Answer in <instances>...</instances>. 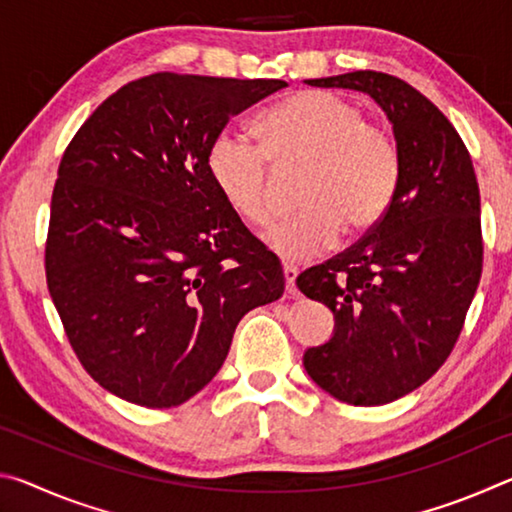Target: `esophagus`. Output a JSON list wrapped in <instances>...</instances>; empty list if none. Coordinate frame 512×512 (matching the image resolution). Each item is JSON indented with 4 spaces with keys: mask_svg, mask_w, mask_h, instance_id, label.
<instances>
[{
    "mask_svg": "<svg viewBox=\"0 0 512 512\" xmlns=\"http://www.w3.org/2000/svg\"><path fill=\"white\" fill-rule=\"evenodd\" d=\"M296 277H298V268L291 266V264H284V282H287V293H289L291 298L298 296Z\"/></svg>",
    "mask_w": 512,
    "mask_h": 512,
    "instance_id": "34e87169",
    "label": "esophagus"
}]
</instances>
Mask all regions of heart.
<instances>
[{"mask_svg":"<svg viewBox=\"0 0 512 512\" xmlns=\"http://www.w3.org/2000/svg\"><path fill=\"white\" fill-rule=\"evenodd\" d=\"M257 137L221 131L207 149V173L241 219H273L271 162L305 167L298 201L305 210L273 225L266 246L284 259H307L332 248L345 225L368 230L386 214L400 185V149L393 135L368 124L361 108L334 92L305 90L257 119Z\"/></svg>","mask_w":512,"mask_h":512,"instance_id":"b5f03b06","label":"heart"}]
</instances>
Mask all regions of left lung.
<instances>
[{
    "instance_id": "obj_1",
    "label": "left lung",
    "mask_w": 512,
    "mask_h": 512,
    "mask_svg": "<svg viewBox=\"0 0 512 512\" xmlns=\"http://www.w3.org/2000/svg\"><path fill=\"white\" fill-rule=\"evenodd\" d=\"M368 94L400 149V185L386 214L341 255L298 275L332 309L334 334L307 348V375L339 402L381 406L443 366L481 280V198L456 128L409 83L381 72L305 81Z\"/></svg>"
}]
</instances>
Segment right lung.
Masks as SVG:
<instances>
[{"mask_svg": "<svg viewBox=\"0 0 512 512\" xmlns=\"http://www.w3.org/2000/svg\"><path fill=\"white\" fill-rule=\"evenodd\" d=\"M284 81L160 72L92 112L60 160L47 284L76 357L121 400L169 409L210 384L284 273L223 201L207 149Z\"/></svg>", "mask_w": 512, "mask_h": 512, "instance_id": "obj_1", "label": "right lung"}]
</instances>
